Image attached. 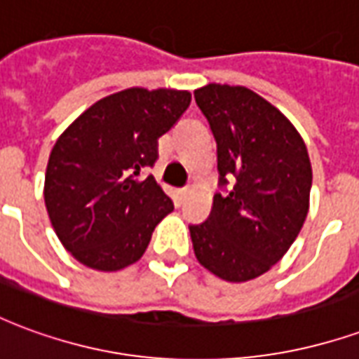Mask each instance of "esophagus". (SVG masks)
I'll use <instances>...</instances> for the list:
<instances>
[{
    "mask_svg": "<svg viewBox=\"0 0 359 359\" xmlns=\"http://www.w3.org/2000/svg\"><path fill=\"white\" fill-rule=\"evenodd\" d=\"M188 192H190V190H188L187 187H184V188H180V190H179V202H180V203H182V202H184V200H187Z\"/></svg>",
    "mask_w": 359,
    "mask_h": 359,
    "instance_id": "1",
    "label": "esophagus"
}]
</instances>
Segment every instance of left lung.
Returning a JSON list of instances; mask_svg holds the SVG:
<instances>
[{"mask_svg": "<svg viewBox=\"0 0 359 359\" xmlns=\"http://www.w3.org/2000/svg\"><path fill=\"white\" fill-rule=\"evenodd\" d=\"M194 97L217 142L219 171L210 217L188 225L194 254L217 277L250 280L285 256L306 221L308 149L290 121L252 90L208 84Z\"/></svg>", "mask_w": 359, "mask_h": 359, "instance_id": "1", "label": "left lung"}]
</instances>
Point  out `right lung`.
Returning <instances> with one entry per match:
<instances>
[{
  "instance_id": "right-lung-1",
  "label": "right lung",
  "mask_w": 359,
  "mask_h": 359,
  "mask_svg": "<svg viewBox=\"0 0 359 359\" xmlns=\"http://www.w3.org/2000/svg\"><path fill=\"white\" fill-rule=\"evenodd\" d=\"M188 105L187 90L128 88L95 102L59 136L43 200L59 241L81 264L117 271L146 252L172 200L144 172Z\"/></svg>"
}]
</instances>
